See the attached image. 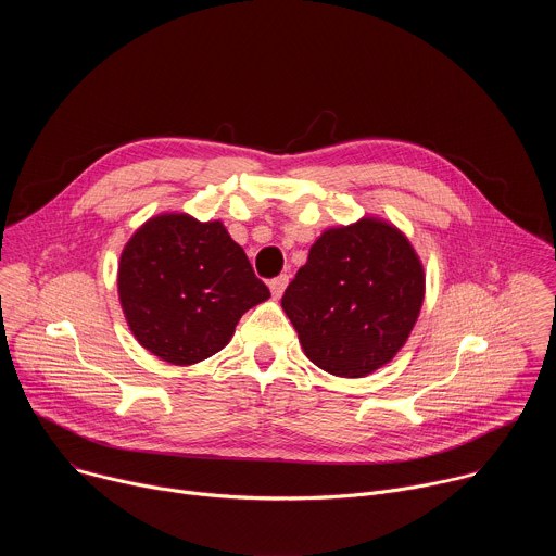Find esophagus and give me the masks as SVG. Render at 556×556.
Wrapping results in <instances>:
<instances>
[{"instance_id": "obj_1", "label": "esophagus", "mask_w": 556, "mask_h": 556, "mask_svg": "<svg viewBox=\"0 0 556 556\" xmlns=\"http://www.w3.org/2000/svg\"><path fill=\"white\" fill-rule=\"evenodd\" d=\"M288 281H290V277H288V275H279V277H275V279L268 283V286H270V292H273V296H275V299H279V296L286 292Z\"/></svg>"}]
</instances>
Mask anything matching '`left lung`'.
Listing matches in <instances>:
<instances>
[{
	"label": "left lung",
	"mask_w": 556,
	"mask_h": 556,
	"mask_svg": "<svg viewBox=\"0 0 556 556\" xmlns=\"http://www.w3.org/2000/svg\"><path fill=\"white\" fill-rule=\"evenodd\" d=\"M425 288L409 237L389 219L363 215L316 237L281 307L316 367L363 378L405 348Z\"/></svg>",
	"instance_id": "obj_1"
}]
</instances>
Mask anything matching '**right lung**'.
Segmentation results:
<instances>
[{
	"label": "right lung",
	"mask_w": 556,
	"mask_h": 556,
	"mask_svg": "<svg viewBox=\"0 0 556 556\" xmlns=\"http://www.w3.org/2000/svg\"><path fill=\"white\" fill-rule=\"evenodd\" d=\"M116 283L136 341L180 367L226 348L242 314L270 296L219 219L182 211L157 213L134 230Z\"/></svg>",
	"instance_id": "add662e5"
}]
</instances>
